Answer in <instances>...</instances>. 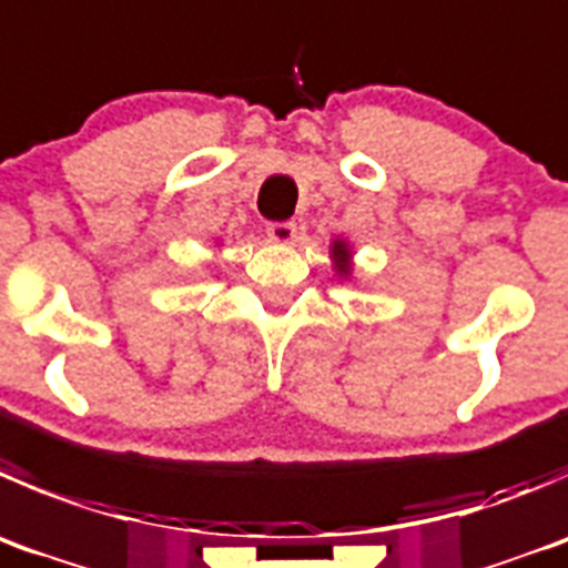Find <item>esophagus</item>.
Here are the masks:
<instances>
[{"mask_svg": "<svg viewBox=\"0 0 568 568\" xmlns=\"http://www.w3.org/2000/svg\"><path fill=\"white\" fill-rule=\"evenodd\" d=\"M266 233L277 244H291L296 239V222H272L266 227Z\"/></svg>", "mask_w": 568, "mask_h": 568, "instance_id": "1", "label": "esophagus"}]
</instances>
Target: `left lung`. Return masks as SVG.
<instances>
[{
	"label": "left lung",
	"mask_w": 568,
	"mask_h": 568,
	"mask_svg": "<svg viewBox=\"0 0 568 568\" xmlns=\"http://www.w3.org/2000/svg\"><path fill=\"white\" fill-rule=\"evenodd\" d=\"M333 257H335V268L338 274H349V250H346L344 241H335L333 244Z\"/></svg>",
	"instance_id": "8db88e82"
}]
</instances>
